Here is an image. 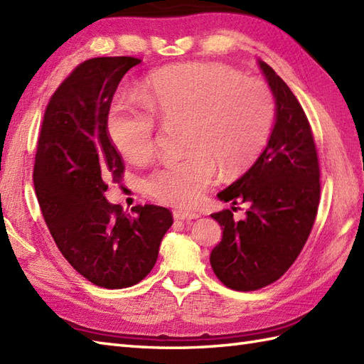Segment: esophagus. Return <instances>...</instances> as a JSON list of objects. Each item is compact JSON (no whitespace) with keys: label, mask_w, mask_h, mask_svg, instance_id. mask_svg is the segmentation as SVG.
I'll return each instance as SVG.
<instances>
[{"label":"esophagus","mask_w":364,"mask_h":364,"mask_svg":"<svg viewBox=\"0 0 364 364\" xmlns=\"http://www.w3.org/2000/svg\"><path fill=\"white\" fill-rule=\"evenodd\" d=\"M198 214L197 213H192V211H183V210H175L173 211V219L175 220H192V219H197Z\"/></svg>","instance_id":"34e87169"}]
</instances>
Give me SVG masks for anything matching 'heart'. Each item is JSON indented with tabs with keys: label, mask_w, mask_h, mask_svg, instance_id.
Here are the masks:
<instances>
[{
	"label": "heart",
	"mask_w": 364,
	"mask_h": 364,
	"mask_svg": "<svg viewBox=\"0 0 364 364\" xmlns=\"http://www.w3.org/2000/svg\"><path fill=\"white\" fill-rule=\"evenodd\" d=\"M146 109L115 102L107 114L111 142L123 158L141 162L154 149V120L184 123V150L145 178L151 197L192 206L210 186L215 166L223 175L241 172L264 149L275 119L266 82L242 78L222 64H178L153 73L141 90Z\"/></svg>",
	"instance_id": "b5f03b06"
}]
</instances>
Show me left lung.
<instances>
[{"instance_id":"8db88e82","label":"left lung","mask_w":364,"mask_h":364,"mask_svg":"<svg viewBox=\"0 0 364 364\" xmlns=\"http://www.w3.org/2000/svg\"><path fill=\"white\" fill-rule=\"evenodd\" d=\"M275 98V123L266 149L247 172L220 191V202L247 203L242 220L211 214L222 241L210 257L227 288L257 291L277 282L297 259L318 214L321 183L313 133L299 100L272 67L258 60ZM235 210V206H231Z\"/></svg>"}]
</instances>
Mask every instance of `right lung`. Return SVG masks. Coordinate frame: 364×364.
Returning <instances> with one entry per match:
<instances>
[{
    "label": "right lung",
    "instance_id": "obj_1",
    "mask_svg": "<svg viewBox=\"0 0 364 364\" xmlns=\"http://www.w3.org/2000/svg\"><path fill=\"white\" fill-rule=\"evenodd\" d=\"M137 64L119 56L76 67L46 106L34 161L36 196L58 249L106 289L144 280L173 223L167 208L137 205L127 214L105 197L125 168L107 134V114L119 82Z\"/></svg>",
    "mask_w": 364,
    "mask_h": 364
}]
</instances>
